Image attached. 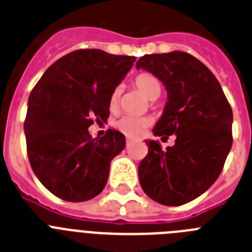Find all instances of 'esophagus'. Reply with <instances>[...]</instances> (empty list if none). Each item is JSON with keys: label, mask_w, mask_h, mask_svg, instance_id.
<instances>
[{"label": "esophagus", "mask_w": 252, "mask_h": 252, "mask_svg": "<svg viewBox=\"0 0 252 252\" xmlns=\"http://www.w3.org/2000/svg\"><path fill=\"white\" fill-rule=\"evenodd\" d=\"M133 143V139L130 138H126V146H130V144Z\"/></svg>", "instance_id": "esophagus-1"}]
</instances>
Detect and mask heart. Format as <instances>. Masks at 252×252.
I'll return each mask as SVG.
<instances>
[{
	"label": "heart",
	"mask_w": 252,
	"mask_h": 252,
	"mask_svg": "<svg viewBox=\"0 0 252 252\" xmlns=\"http://www.w3.org/2000/svg\"><path fill=\"white\" fill-rule=\"evenodd\" d=\"M135 87L143 94L148 100H156L162 91V85L156 76L151 73H142L134 80ZM119 86L113 90L109 97V106L111 110L118 108L120 97ZM151 124V120L146 117H134V115H124L115 123L118 130L128 135V137H139L144 132V129Z\"/></svg>",
	"instance_id": "1"
}]
</instances>
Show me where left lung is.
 <instances>
[{
  "instance_id": "obj_1",
  "label": "left lung",
  "mask_w": 252,
  "mask_h": 252,
  "mask_svg": "<svg viewBox=\"0 0 252 252\" xmlns=\"http://www.w3.org/2000/svg\"><path fill=\"white\" fill-rule=\"evenodd\" d=\"M135 67L156 76L167 91L153 134L176 135L166 150L146 141L139 184L155 202L183 205L207 191L222 172L232 147V109L216 76L191 54H146Z\"/></svg>"
}]
</instances>
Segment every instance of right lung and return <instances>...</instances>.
Wrapping results in <instances>:
<instances>
[{
    "instance_id": "obj_1",
    "label": "right lung",
    "mask_w": 252,
    "mask_h": 252,
    "mask_svg": "<svg viewBox=\"0 0 252 252\" xmlns=\"http://www.w3.org/2000/svg\"><path fill=\"white\" fill-rule=\"evenodd\" d=\"M135 57L100 49H78L50 65L35 85L24 123L32 171L43 185L67 202L99 195L110 162L126 137L109 129L93 138L89 126L109 117V97L132 68Z\"/></svg>"
}]
</instances>
